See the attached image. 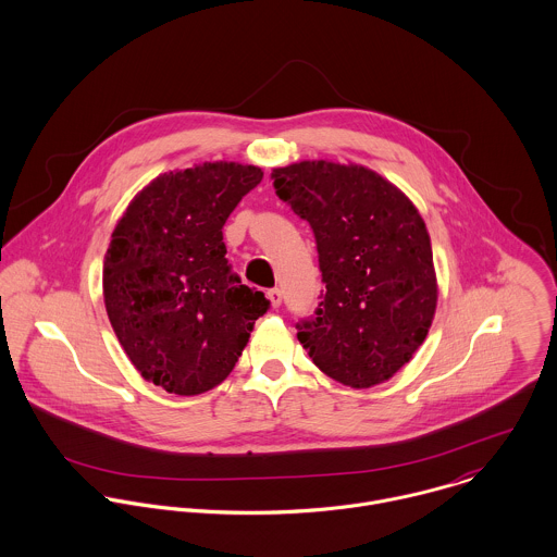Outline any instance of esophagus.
Returning a JSON list of instances; mask_svg holds the SVG:
<instances>
[{
	"instance_id": "1",
	"label": "esophagus",
	"mask_w": 557,
	"mask_h": 557,
	"mask_svg": "<svg viewBox=\"0 0 557 557\" xmlns=\"http://www.w3.org/2000/svg\"><path fill=\"white\" fill-rule=\"evenodd\" d=\"M265 296H268V300H270V307H272V309L281 307V300H283L281 289H276V287H274V289H268V294H265Z\"/></svg>"
}]
</instances>
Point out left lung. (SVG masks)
Instances as JSON below:
<instances>
[{"mask_svg": "<svg viewBox=\"0 0 557 557\" xmlns=\"http://www.w3.org/2000/svg\"><path fill=\"white\" fill-rule=\"evenodd\" d=\"M276 195L318 239L323 300L298 323L321 373L364 391L424 343L437 309L426 225L411 199L364 164L300 160L272 169Z\"/></svg>", "mask_w": 557, "mask_h": 557, "instance_id": "obj_1", "label": "left lung"}]
</instances>
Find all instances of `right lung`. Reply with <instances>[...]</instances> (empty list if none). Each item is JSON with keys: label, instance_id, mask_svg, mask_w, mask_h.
Returning a JSON list of instances; mask_svg holds the SVG:
<instances>
[{"label": "right lung", "instance_id": "right-lung-1", "mask_svg": "<svg viewBox=\"0 0 557 557\" xmlns=\"http://www.w3.org/2000/svg\"><path fill=\"white\" fill-rule=\"evenodd\" d=\"M263 171L201 162L160 173L117 221L102 265L111 327L144 380L180 397L234 371L268 300L239 283L223 225Z\"/></svg>", "mask_w": 557, "mask_h": 557}]
</instances>
